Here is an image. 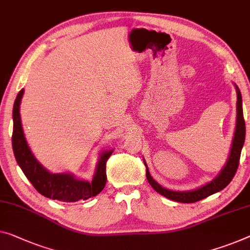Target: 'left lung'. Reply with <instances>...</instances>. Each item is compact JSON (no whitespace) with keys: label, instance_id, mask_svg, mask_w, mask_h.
I'll return each instance as SVG.
<instances>
[{"label":"left lung","instance_id":"8db88e82","mask_svg":"<svg viewBox=\"0 0 250 250\" xmlns=\"http://www.w3.org/2000/svg\"><path fill=\"white\" fill-rule=\"evenodd\" d=\"M237 88V125H236V131H234V137L232 141L231 150H230V156L228 158V162L223 167L220 174L214 178L213 181H211L210 183L202 186V188L194 189V191H188V192H175L169 191L162 188L154 178L150 176L149 170L147 168L146 163V176L149 182V184L152 186V188L156 192H158L159 194L164 195L167 199L176 201V202L182 203H194L197 201L206 199V197L210 196L214 193L221 191L228 185L236 174L238 166H239L240 161V154L241 149H243L244 143H245V136H246V125H245V119H244V112H243V100H241V93L239 88Z\"/></svg>","mask_w":250,"mask_h":250}]
</instances>
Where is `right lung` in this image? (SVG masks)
<instances>
[{
    "instance_id": "right-lung-1",
    "label": "right lung",
    "mask_w": 250,
    "mask_h": 250,
    "mask_svg": "<svg viewBox=\"0 0 250 250\" xmlns=\"http://www.w3.org/2000/svg\"><path fill=\"white\" fill-rule=\"evenodd\" d=\"M23 88L19 92L13 105V133L12 148L14 157L22 172L27 176L40 194L48 199L62 201V202H76L78 200H87L98 195L106 184V162L112 150L102 152L93 181L76 180L70 174H51L37 162L35 156L24 138L20 118V103Z\"/></svg>"
}]
</instances>
